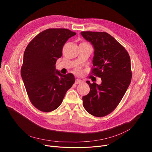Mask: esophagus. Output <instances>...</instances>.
Returning <instances> with one entry per match:
<instances>
[{
	"instance_id": "esophagus-1",
	"label": "esophagus",
	"mask_w": 152,
	"mask_h": 152,
	"mask_svg": "<svg viewBox=\"0 0 152 152\" xmlns=\"http://www.w3.org/2000/svg\"><path fill=\"white\" fill-rule=\"evenodd\" d=\"M83 83V81L81 80V79H76V81H75V83L76 84H81Z\"/></svg>"
}]
</instances>
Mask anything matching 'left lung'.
Returning <instances> with one entry per match:
<instances>
[{"instance_id": "1", "label": "left lung", "mask_w": 152, "mask_h": 152, "mask_svg": "<svg viewBox=\"0 0 152 152\" xmlns=\"http://www.w3.org/2000/svg\"><path fill=\"white\" fill-rule=\"evenodd\" d=\"M86 41L94 48L92 73L102 83H86L89 93L83 96V106L96 117L107 116L116 108L131 83L132 71L129 55L125 48L105 32L83 31Z\"/></svg>"}]
</instances>
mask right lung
Listing matches in <instances>:
<instances>
[{"mask_svg":"<svg viewBox=\"0 0 152 152\" xmlns=\"http://www.w3.org/2000/svg\"><path fill=\"white\" fill-rule=\"evenodd\" d=\"M76 34L65 28L47 29L26 48L21 75L30 102L40 111L50 112L57 109L75 81L73 74H61L55 64L61 57L64 44Z\"/></svg>","mask_w":152,"mask_h":152,"instance_id":"obj_1","label":"right lung"}]
</instances>
